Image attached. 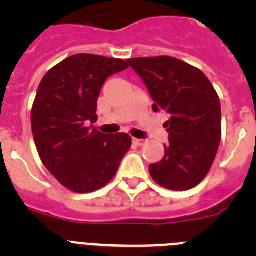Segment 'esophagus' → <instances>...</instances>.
Returning a JSON list of instances; mask_svg holds the SVG:
<instances>
[{"mask_svg":"<svg viewBox=\"0 0 256 256\" xmlns=\"http://www.w3.org/2000/svg\"><path fill=\"white\" fill-rule=\"evenodd\" d=\"M144 140H141V138H133V144H136L137 146H142V144H144Z\"/></svg>","mask_w":256,"mask_h":256,"instance_id":"1","label":"esophagus"}]
</instances>
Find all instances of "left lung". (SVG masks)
I'll list each match as a JSON object with an SVG mask.
<instances>
[{
	"label": "left lung",
	"instance_id": "8db88e82",
	"mask_svg": "<svg viewBox=\"0 0 256 256\" xmlns=\"http://www.w3.org/2000/svg\"><path fill=\"white\" fill-rule=\"evenodd\" d=\"M154 100L155 112L168 114L165 155L148 166L158 184L173 191L198 186L212 168L222 136L220 101L201 70L170 56L130 58Z\"/></svg>",
	"mask_w": 256,
	"mask_h": 256
}]
</instances>
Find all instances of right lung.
Returning <instances> with one entry per match:
<instances>
[{
	"label": "right lung",
	"instance_id": "right-lung-1",
	"mask_svg": "<svg viewBox=\"0 0 256 256\" xmlns=\"http://www.w3.org/2000/svg\"><path fill=\"white\" fill-rule=\"evenodd\" d=\"M128 68L124 60L78 54L61 61L42 78L32 108V132L50 173L78 194L108 184L119 169L132 138L105 134L97 120V98L108 76Z\"/></svg>",
	"mask_w": 256,
	"mask_h": 256
}]
</instances>
